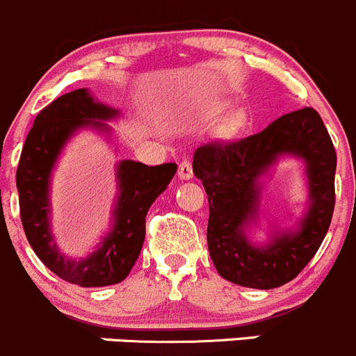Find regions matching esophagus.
<instances>
[{"label": "esophagus", "mask_w": 356, "mask_h": 356, "mask_svg": "<svg viewBox=\"0 0 356 356\" xmlns=\"http://www.w3.org/2000/svg\"><path fill=\"white\" fill-rule=\"evenodd\" d=\"M178 177L181 179H190L193 177V168H192V163L190 161H181L178 166Z\"/></svg>", "instance_id": "esophagus-1"}]
</instances>
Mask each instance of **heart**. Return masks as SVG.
<instances>
[{
    "instance_id": "b5f03b06",
    "label": "heart",
    "mask_w": 356,
    "mask_h": 356,
    "mask_svg": "<svg viewBox=\"0 0 356 356\" xmlns=\"http://www.w3.org/2000/svg\"><path fill=\"white\" fill-rule=\"evenodd\" d=\"M241 124H243V116H241L240 113H233V115H229L225 122L219 124L218 134L221 135V137L229 138V137H233L238 130H240Z\"/></svg>"
}]
</instances>
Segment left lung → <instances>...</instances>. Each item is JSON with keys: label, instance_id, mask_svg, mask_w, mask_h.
I'll use <instances>...</instances> for the list:
<instances>
[{"label": "left lung", "instance_id": "8db88e82", "mask_svg": "<svg viewBox=\"0 0 356 356\" xmlns=\"http://www.w3.org/2000/svg\"><path fill=\"white\" fill-rule=\"evenodd\" d=\"M283 153L307 163L311 205L295 232L255 248L244 236V226L257 217L258 178ZM193 173L209 200V254L225 280L257 289L283 286L317 254L334 212L336 149L314 108L283 115L250 137L200 145Z\"/></svg>", "mask_w": 356, "mask_h": 356}]
</instances>
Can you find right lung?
Instances as JSON below:
<instances>
[{
    "mask_svg": "<svg viewBox=\"0 0 356 356\" xmlns=\"http://www.w3.org/2000/svg\"><path fill=\"white\" fill-rule=\"evenodd\" d=\"M116 109L99 104L86 89L54 99L35 116L25 138L17 168L18 204L25 236L44 266L58 277L83 288L122 283L138 259L145 238V216L154 200L166 190L177 173V164L147 166L138 161L118 164L120 195L115 209V228L99 250L83 260L65 259L49 232V177L58 154L70 135L80 127L108 130L102 122L116 116Z\"/></svg>",
    "mask_w": 356,
    "mask_h": 356,
    "instance_id": "right-lung-1",
    "label": "right lung"
}]
</instances>
